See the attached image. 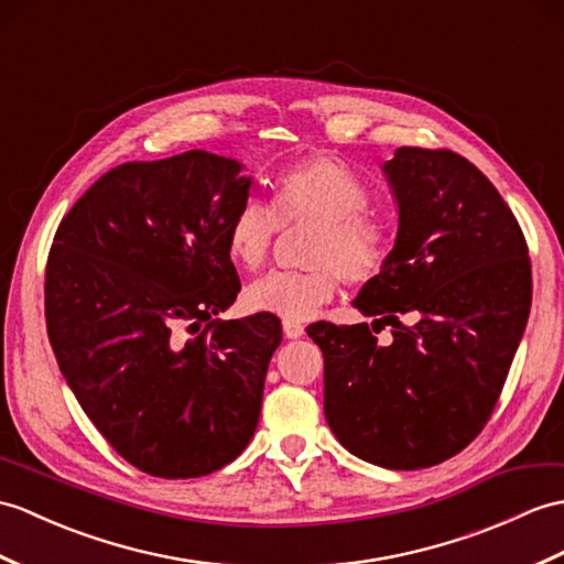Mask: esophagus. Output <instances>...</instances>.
Instances as JSON below:
<instances>
[{
	"mask_svg": "<svg viewBox=\"0 0 564 564\" xmlns=\"http://www.w3.org/2000/svg\"><path fill=\"white\" fill-rule=\"evenodd\" d=\"M283 334H285V338H300L305 334V326L297 322H283Z\"/></svg>",
	"mask_w": 564,
	"mask_h": 564,
	"instance_id": "esophagus-1",
	"label": "esophagus"
}]
</instances>
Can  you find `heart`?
<instances>
[{
  "instance_id": "obj_1",
  "label": "heart",
  "mask_w": 564,
  "mask_h": 564,
  "mask_svg": "<svg viewBox=\"0 0 564 564\" xmlns=\"http://www.w3.org/2000/svg\"><path fill=\"white\" fill-rule=\"evenodd\" d=\"M370 204L368 187L352 170L332 159L312 155L285 167L273 180L271 206L247 199L228 223L226 245L240 269L264 264L279 220L314 223L305 254L310 271H273L245 288V307L276 314L285 322H307L338 291V273L348 283H370L389 259V238L377 220L362 212Z\"/></svg>"
}]
</instances>
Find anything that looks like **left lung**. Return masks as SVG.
<instances>
[{"instance_id": "obj_1", "label": "left lung", "mask_w": 564, "mask_h": 564, "mask_svg": "<svg viewBox=\"0 0 564 564\" xmlns=\"http://www.w3.org/2000/svg\"><path fill=\"white\" fill-rule=\"evenodd\" d=\"M399 226L387 267L352 307L372 326L314 322L324 415L375 466L442 464L495 409L531 312L529 247L480 170L454 151L401 147L382 165ZM391 325L395 341L371 334Z\"/></svg>"}]
</instances>
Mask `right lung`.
<instances>
[{
  "mask_svg": "<svg viewBox=\"0 0 564 564\" xmlns=\"http://www.w3.org/2000/svg\"><path fill=\"white\" fill-rule=\"evenodd\" d=\"M242 163L208 151L124 163L62 218L47 336L100 435L143 474L199 478L250 444L281 319H216L240 293L226 232Z\"/></svg>",
  "mask_w": 564,
  "mask_h": 564,
  "instance_id": "add662e5",
  "label": "right lung"
}]
</instances>
